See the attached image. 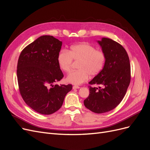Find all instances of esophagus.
Here are the masks:
<instances>
[{
  "label": "esophagus",
  "mask_w": 150,
  "mask_h": 150,
  "mask_svg": "<svg viewBox=\"0 0 150 150\" xmlns=\"http://www.w3.org/2000/svg\"><path fill=\"white\" fill-rule=\"evenodd\" d=\"M80 88L79 86H73V87H72V89H79Z\"/></svg>",
  "instance_id": "1"
}]
</instances>
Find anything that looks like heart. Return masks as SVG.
Segmentation results:
<instances>
[{
  "label": "heart",
  "instance_id": "obj_1",
  "mask_svg": "<svg viewBox=\"0 0 150 150\" xmlns=\"http://www.w3.org/2000/svg\"><path fill=\"white\" fill-rule=\"evenodd\" d=\"M73 60L78 61V69L69 72L66 81L79 85L87 81L89 75L95 76L100 73L105 64L106 54L102 50L96 49L93 45L86 42L72 45L69 51L62 49L57 54L58 66L64 72L71 70Z\"/></svg>",
  "mask_w": 150,
  "mask_h": 150
}]
</instances>
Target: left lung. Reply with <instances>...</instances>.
<instances>
[{
  "label": "left lung",
  "instance_id": "obj_1",
  "mask_svg": "<svg viewBox=\"0 0 150 150\" xmlns=\"http://www.w3.org/2000/svg\"><path fill=\"white\" fill-rule=\"evenodd\" d=\"M98 42L106 54V61L101 72L89 84L101 85L103 88L89 86L84 104L99 114L111 111L122 100L130 83L131 67L128 54L121 44L106 38Z\"/></svg>",
  "mask_w": 150,
  "mask_h": 150
}]
</instances>
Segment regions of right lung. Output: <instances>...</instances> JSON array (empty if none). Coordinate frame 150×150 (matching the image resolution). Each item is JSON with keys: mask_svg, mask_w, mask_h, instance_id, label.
Segmentation results:
<instances>
[{"mask_svg": "<svg viewBox=\"0 0 150 150\" xmlns=\"http://www.w3.org/2000/svg\"><path fill=\"white\" fill-rule=\"evenodd\" d=\"M62 41L52 35H42L26 46L17 62L19 91L25 103L42 115L59 110L71 84L53 85L62 78L57 56Z\"/></svg>", "mask_w": 150, "mask_h": 150, "instance_id": "1", "label": "right lung"}]
</instances>
